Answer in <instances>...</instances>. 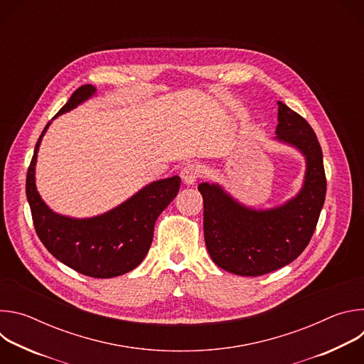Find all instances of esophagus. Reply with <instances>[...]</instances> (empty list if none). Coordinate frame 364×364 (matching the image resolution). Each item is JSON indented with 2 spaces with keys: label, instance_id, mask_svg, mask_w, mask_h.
Here are the masks:
<instances>
[{
  "label": "esophagus",
  "instance_id": "34e87169",
  "mask_svg": "<svg viewBox=\"0 0 364 364\" xmlns=\"http://www.w3.org/2000/svg\"><path fill=\"white\" fill-rule=\"evenodd\" d=\"M201 176V168L197 164H187L183 170H181V178L184 181V184L187 186H193L196 184V181L198 180V177Z\"/></svg>",
  "mask_w": 364,
  "mask_h": 364
}]
</instances>
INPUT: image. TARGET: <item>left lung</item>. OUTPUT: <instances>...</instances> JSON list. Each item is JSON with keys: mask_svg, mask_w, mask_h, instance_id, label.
Wrapping results in <instances>:
<instances>
[{"mask_svg": "<svg viewBox=\"0 0 364 364\" xmlns=\"http://www.w3.org/2000/svg\"><path fill=\"white\" fill-rule=\"evenodd\" d=\"M274 141L295 148L305 160L299 191L269 209H256L219 183H200L205 247L213 262L235 275L259 277L277 271L302 253L313 236L326 200L323 151L309 124L278 102Z\"/></svg>", "mask_w": 364, "mask_h": 364, "instance_id": "left-lung-1", "label": "left lung"}]
</instances>
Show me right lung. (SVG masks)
Wrapping results in <instances>:
<instances>
[{
	"label": "right lung",
	"mask_w": 364,
	"mask_h": 364,
	"mask_svg": "<svg viewBox=\"0 0 364 364\" xmlns=\"http://www.w3.org/2000/svg\"><path fill=\"white\" fill-rule=\"evenodd\" d=\"M96 95L93 85L79 87L59 111H73ZM43 129L27 171L26 194L37 236L46 249L66 267L92 278H114L135 269L149 250L154 226L178 193L181 178L152 181L114 209L92 218H70L51 210L36 186L37 154Z\"/></svg>",
	"instance_id": "1"
}]
</instances>
